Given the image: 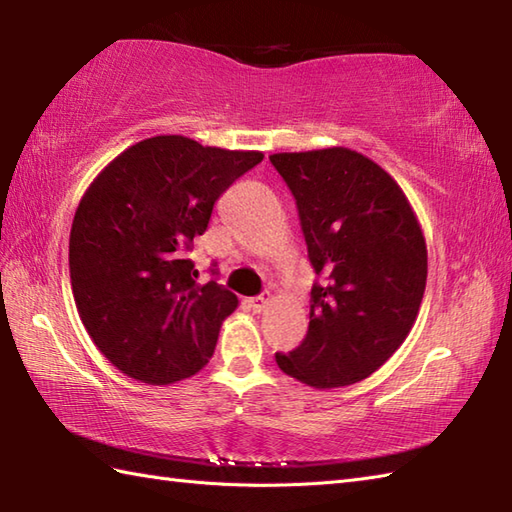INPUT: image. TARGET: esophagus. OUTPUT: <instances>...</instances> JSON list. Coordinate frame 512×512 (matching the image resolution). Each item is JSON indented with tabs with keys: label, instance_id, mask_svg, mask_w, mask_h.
Masks as SVG:
<instances>
[{
	"label": "esophagus",
	"instance_id": "esophagus-1",
	"mask_svg": "<svg viewBox=\"0 0 512 512\" xmlns=\"http://www.w3.org/2000/svg\"><path fill=\"white\" fill-rule=\"evenodd\" d=\"M268 301H270V295L253 297V299H248V308L253 310V312H262V310L268 306Z\"/></svg>",
	"mask_w": 512,
	"mask_h": 512
}]
</instances>
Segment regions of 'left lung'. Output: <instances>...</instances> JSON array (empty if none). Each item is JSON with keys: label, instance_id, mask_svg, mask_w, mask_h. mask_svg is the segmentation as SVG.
Segmentation results:
<instances>
[{"label": "left lung", "instance_id": "obj_1", "mask_svg": "<svg viewBox=\"0 0 512 512\" xmlns=\"http://www.w3.org/2000/svg\"><path fill=\"white\" fill-rule=\"evenodd\" d=\"M295 195L310 292L303 343L277 352L284 374L310 387L354 385L407 339L427 286V244L405 193L374 160L345 147L273 154Z\"/></svg>", "mask_w": 512, "mask_h": 512}]
</instances>
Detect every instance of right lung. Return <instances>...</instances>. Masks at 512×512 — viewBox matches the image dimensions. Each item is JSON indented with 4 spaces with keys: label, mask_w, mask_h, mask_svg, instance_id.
<instances>
[{
    "label": "right lung",
    "mask_w": 512,
    "mask_h": 512,
    "mask_svg": "<svg viewBox=\"0 0 512 512\" xmlns=\"http://www.w3.org/2000/svg\"><path fill=\"white\" fill-rule=\"evenodd\" d=\"M262 160V151L154 136L116 156L85 191L70 231L76 310L129 378L171 385L209 363L239 301L215 279L198 284L187 250L217 198Z\"/></svg>",
    "instance_id": "obj_1"
}]
</instances>
